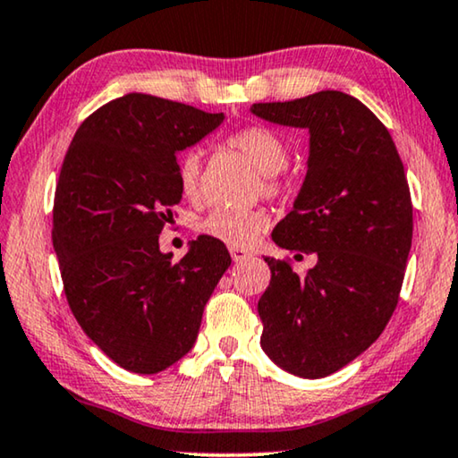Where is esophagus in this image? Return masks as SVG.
<instances>
[{"mask_svg":"<svg viewBox=\"0 0 458 458\" xmlns=\"http://www.w3.org/2000/svg\"><path fill=\"white\" fill-rule=\"evenodd\" d=\"M229 254H231V258H233V262H245L251 258L250 251H245L242 248H229Z\"/></svg>","mask_w":458,"mask_h":458,"instance_id":"34e87169","label":"esophagus"}]
</instances>
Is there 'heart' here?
<instances>
[{"mask_svg":"<svg viewBox=\"0 0 458 458\" xmlns=\"http://www.w3.org/2000/svg\"><path fill=\"white\" fill-rule=\"evenodd\" d=\"M229 147L240 150L254 169L260 174L262 190L267 194H276L278 185L273 180L276 174L287 167L289 152L281 138L275 131L260 125H251L235 131L229 138ZM177 185L185 200H200V155L198 152H185L177 161ZM270 218L262 210H229L216 208L208 216L202 218L200 231L204 235L215 237V240L233 245V248H248L268 229Z\"/></svg>","mask_w":458,"mask_h":458,"instance_id":"heart-1","label":"heart"}]
</instances>
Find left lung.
<instances>
[{
  "instance_id": "8db88e82",
  "label": "left lung",
  "mask_w": 458,
  "mask_h": 458,
  "mask_svg": "<svg viewBox=\"0 0 458 458\" xmlns=\"http://www.w3.org/2000/svg\"><path fill=\"white\" fill-rule=\"evenodd\" d=\"M264 122L310 134L308 174L278 248L316 256L295 273L264 256L270 284L258 301L260 344L284 372L324 377L382 335L399 301L413 237V207L388 130L355 97L320 90L284 103H256Z\"/></svg>"
}]
</instances>
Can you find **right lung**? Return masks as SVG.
<instances>
[{"instance_id": "add662e5", "label": "right lung", "mask_w": 458, "mask_h": 458, "mask_svg": "<svg viewBox=\"0 0 458 458\" xmlns=\"http://www.w3.org/2000/svg\"><path fill=\"white\" fill-rule=\"evenodd\" d=\"M223 114L128 92L74 134L53 204V248L72 314L117 366L158 374L194 347L202 311L229 268L223 242L200 235L182 260L158 235L182 200L177 152Z\"/></svg>"}]
</instances>
